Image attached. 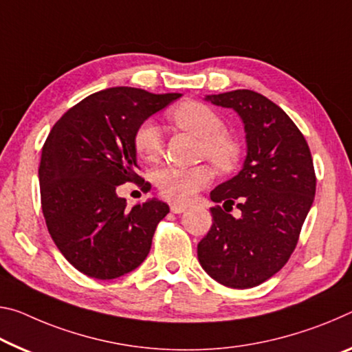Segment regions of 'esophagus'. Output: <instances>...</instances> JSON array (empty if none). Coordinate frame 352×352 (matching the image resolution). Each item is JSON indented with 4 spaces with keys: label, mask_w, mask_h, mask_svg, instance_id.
Returning a JSON list of instances; mask_svg holds the SVG:
<instances>
[{
    "label": "esophagus",
    "mask_w": 352,
    "mask_h": 352,
    "mask_svg": "<svg viewBox=\"0 0 352 352\" xmlns=\"http://www.w3.org/2000/svg\"><path fill=\"white\" fill-rule=\"evenodd\" d=\"M186 208H188V206L183 205V204H170V211H172V213H175V214L183 213V211H185Z\"/></svg>",
    "instance_id": "esophagus-1"
}]
</instances>
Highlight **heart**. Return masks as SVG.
I'll use <instances>...</instances> for the list:
<instances>
[{
    "instance_id": "1",
    "label": "heart",
    "mask_w": 352,
    "mask_h": 352,
    "mask_svg": "<svg viewBox=\"0 0 352 352\" xmlns=\"http://www.w3.org/2000/svg\"><path fill=\"white\" fill-rule=\"evenodd\" d=\"M174 124L191 135L200 138V153L217 170L230 172L241 158V144L227 133L222 117L200 102H182L169 111ZM163 133L153 120H144L133 136L139 158L156 163L163 155ZM213 172L206 164L192 167H164L156 172L153 180L161 196L172 202H188L194 194L210 185Z\"/></svg>"
}]
</instances>
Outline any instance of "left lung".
<instances>
[{
    "mask_svg": "<svg viewBox=\"0 0 352 352\" xmlns=\"http://www.w3.org/2000/svg\"><path fill=\"white\" fill-rule=\"evenodd\" d=\"M232 108L246 130L248 156L232 180L211 191L222 206L197 244L200 265L216 282L252 288L280 271L296 248L316 191L314 160L302 133L280 106L249 89L208 96ZM240 216L230 214L232 205Z\"/></svg>",
    "mask_w": 352,
    "mask_h": 352,
    "instance_id": "8db88e82",
    "label": "left lung"
}]
</instances>
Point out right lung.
<instances>
[{"label": "right lung", "mask_w": 352, "mask_h": 352, "mask_svg": "<svg viewBox=\"0 0 352 352\" xmlns=\"http://www.w3.org/2000/svg\"><path fill=\"white\" fill-rule=\"evenodd\" d=\"M178 97L111 87L76 103L50 131L38 166L43 217L60 254L82 274L117 278L148 255L169 206L152 199L126 208L116 188L131 182L150 191L138 175L133 136Z\"/></svg>", "instance_id": "add662e5"}]
</instances>
